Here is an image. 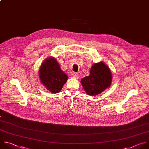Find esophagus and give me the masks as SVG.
I'll use <instances>...</instances> for the list:
<instances>
[{
  "instance_id": "esophagus-1",
  "label": "esophagus",
  "mask_w": 149,
  "mask_h": 149,
  "mask_svg": "<svg viewBox=\"0 0 149 149\" xmlns=\"http://www.w3.org/2000/svg\"><path fill=\"white\" fill-rule=\"evenodd\" d=\"M72 76H73V77H74L76 78H78L79 77V74L77 73H76V72H73Z\"/></svg>"
}]
</instances>
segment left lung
Wrapping results in <instances>:
<instances>
[{"instance_id":"obj_1","label":"left lung","mask_w":149,"mask_h":149,"mask_svg":"<svg viewBox=\"0 0 149 149\" xmlns=\"http://www.w3.org/2000/svg\"><path fill=\"white\" fill-rule=\"evenodd\" d=\"M111 73L109 68L103 62L94 64L90 75L81 80L83 87L87 95L95 96L101 93L110 86Z\"/></svg>"}]
</instances>
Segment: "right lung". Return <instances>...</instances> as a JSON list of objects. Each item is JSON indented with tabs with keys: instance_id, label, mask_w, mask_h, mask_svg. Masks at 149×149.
<instances>
[{
	"instance_id": "right-lung-1",
	"label": "right lung",
	"mask_w": 149,
	"mask_h": 149,
	"mask_svg": "<svg viewBox=\"0 0 149 149\" xmlns=\"http://www.w3.org/2000/svg\"><path fill=\"white\" fill-rule=\"evenodd\" d=\"M41 82L52 93L61 92L68 80V76L61 69L56 58L49 57L43 62L39 70Z\"/></svg>"
}]
</instances>
